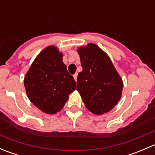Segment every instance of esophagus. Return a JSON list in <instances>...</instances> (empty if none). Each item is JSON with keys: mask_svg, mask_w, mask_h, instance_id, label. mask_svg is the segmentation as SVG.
Masks as SVG:
<instances>
[{"mask_svg": "<svg viewBox=\"0 0 155 155\" xmlns=\"http://www.w3.org/2000/svg\"><path fill=\"white\" fill-rule=\"evenodd\" d=\"M77 76H78V74L77 73H75L74 75H73V77H74V79H75V81H77Z\"/></svg>", "mask_w": 155, "mask_h": 155, "instance_id": "34e87169", "label": "esophagus"}]
</instances>
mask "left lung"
I'll return each mask as SVG.
<instances>
[{"label":"left lung","instance_id":"left-lung-1","mask_svg":"<svg viewBox=\"0 0 155 155\" xmlns=\"http://www.w3.org/2000/svg\"><path fill=\"white\" fill-rule=\"evenodd\" d=\"M82 71L79 73L76 89L87 109L102 115L113 109L121 96L123 82L108 55L90 43L78 49Z\"/></svg>","mask_w":155,"mask_h":155}]
</instances>
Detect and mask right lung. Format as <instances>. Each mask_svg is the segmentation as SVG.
Here are the masks:
<instances>
[{
  "instance_id": "obj_1",
  "label": "right lung",
  "mask_w": 155,
  "mask_h": 155,
  "mask_svg": "<svg viewBox=\"0 0 155 155\" xmlns=\"http://www.w3.org/2000/svg\"><path fill=\"white\" fill-rule=\"evenodd\" d=\"M62 53L48 46L37 57L25 77L29 100L47 114L61 110L69 94L76 90V82L62 61Z\"/></svg>"
}]
</instances>
